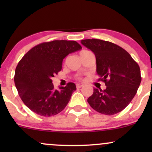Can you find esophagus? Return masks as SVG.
<instances>
[{
  "instance_id": "34e87169",
  "label": "esophagus",
  "mask_w": 152,
  "mask_h": 152,
  "mask_svg": "<svg viewBox=\"0 0 152 152\" xmlns=\"http://www.w3.org/2000/svg\"><path fill=\"white\" fill-rule=\"evenodd\" d=\"M82 86H83V84H80V83H77V84H76V87H77L78 88H81Z\"/></svg>"
}]
</instances>
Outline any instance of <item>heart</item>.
<instances>
[{
	"instance_id": "obj_1",
	"label": "heart",
	"mask_w": 152,
	"mask_h": 152,
	"mask_svg": "<svg viewBox=\"0 0 152 152\" xmlns=\"http://www.w3.org/2000/svg\"><path fill=\"white\" fill-rule=\"evenodd\" d=\"M84 51H87V50H82L81 52H84Z\"/></svg>"
}]
</instances>
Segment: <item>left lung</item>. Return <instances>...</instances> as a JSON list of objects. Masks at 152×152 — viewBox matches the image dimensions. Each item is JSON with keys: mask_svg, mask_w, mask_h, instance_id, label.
Returning <instances> with one entry per match:
<instances>
[{"mask_svg": "<svg viewBox=\"0 0 152 152\" xmlns=\"http://www.w3.org/2000/svg\"><path fill=\"white\" fill-rule=\"evenodd\" d=\"M81 42L95 54L99 80L106 86L104 90L94 88L87 102L101 114H117L137 94L142 81L140 68L126 50L115 43L95 38Z\"/></svg>", "mask_w": 152, "mask_h": 152, "instance_id": "1", "label": "left lung"}]
</instances>
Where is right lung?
<instances>
[{"mask_svg": "<svg viewBox=\"0 0 152 152\" xmlns=\"http://www.w3.org/2000/svg\"><path fill=\"white\" fill-rule=\"evenodd\" d=\"M81 49L75 41H53L34 46L19 61L15 71L14 82L25 105L41 116H52L65 109L75 83L54 89L51 78L61 70L64 58Z\"/></svg>", "mask_w": 152, "mask_h": 152, "instance_id": "1", "label": "right lung"}]
</instances>
